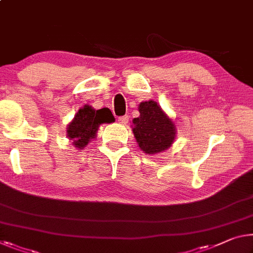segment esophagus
Listing matches in <instances>:
<instances>
[{"instance_id":"1","label":"esophagus","mask_w":253,"mask_h":253,"mask_svg":"<svg viewBox=\"0 0 253 253\" xmlns=\"http://www.w3.org/2000/svg\"><path fill=\"white\" fill-rule=\"evenodd\" d=\"M118 123L122 124V125H126L128 123V116H122V117H118Z\"/></svg>"}]
</instances>
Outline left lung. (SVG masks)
<instances>
[{"label":"left lung","mask_w":253,"mask_h":253,"mask_svg":"<svg viewBox=\"0 0 253 253\" xmlns=\"http://www.w3.org/2000/svg\"><path fill=\"white\" fill-rule=\"evenodd\" d=\"M139 117L133 119V134L144 153L155 154L169 148L175 138V126L153 100L141 102Z\"/></svg>","instance_id":"left-lung-1"}]
</instances>
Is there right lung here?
<instances>
[{
	"label": "right lung",
	"mask_w": 253,
	"mask_h": 253,
	"mask_svg": "<svg viewBox=\"0 0 253 253\" xmlns=\"http://www.w3.org/2000/svg\"><path fill=\"white\" fill-rule=\"evenodd\" d=\"M114 122V116L108 108L94 110L91 106L85 105L79 109L73 120L67 125V137L70 141H73L72 143L76 148L83 150L91 139L95 138L99 126L101 124H110Z\"/></svg>",
	"instance_id": "obj_1"
}]
</instances>
